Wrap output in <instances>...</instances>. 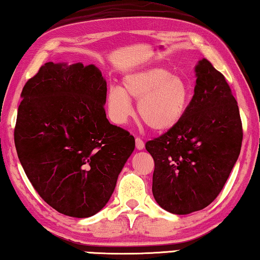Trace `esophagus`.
I'll list each match as a JSON object with an SVG mask.
<instances>
[{
	"label": "esophagus",
	"mask_w": 260,
	"mask_h": 260,
	"mask_svg": "<svg viewBox=\"0 0 260 260\" xmlns=\"http://www.w3.org/2000/svg\"><path fill=\"white\" fill-rule=\"evenodd\" d=\"M135 142H136V149L137 150H143V149H144V142H143L141 138L136 137V139H135Z\"/></svg>",
	"instance_id": "1"
}]
</instances>
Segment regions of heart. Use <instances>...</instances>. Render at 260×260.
Here are the masks:
<instances>
[{"instance_id":"b5f03b06","label":"heart","mask_w":260,"mask_h":260,"mask_svg":"<svg viewBox=\"0 0 260 260\" xmlns=\"http://www.w3.org/2000/svg\"><path fill=\"white\" fill-rule=\"evenodd\" d=\"M122 83L123 88L111 86L107 92L109 115L117 124L125 123L133 114L129 98L138 101L139 118L158 133L176 126L190 104L191 90L187 82L164 68L129 74Z\"/></svg>"}]
</instances>
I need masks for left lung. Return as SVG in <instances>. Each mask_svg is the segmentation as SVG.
Returning a JSON list of instances; mask_svg holds the SVG:
<instances>
[{
	"mask_svg": "<svg viewBox=\"0 0 260 260\" xmlns=\"http://www.w3.org/2000/svg\"><path fill=\"white\" fill-rule=\"evenodd\" d=\"M196 76L194 95L182 119L145 144L155 161L153 197L160 208L175 214L211 204L242 148L239 108L224 75L203 58Z\"/></svg>",
	"mask_w": 260,
	"mask_h": 260,
	"instance_id": "8db88e82",
	"label": "left lung"
}]
</instances>
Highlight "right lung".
<instances>
[{
  "label": "right lung",
  "instance_id": "right-lung-1",
  "mask_svg": "<svg viewBox=\"0 0 260 260\" xmlns=\"http://www.w3.org/2000/svg\"><path fill=\"white\" fill-rule=\"evenodd\" d=\"M14 139L28 179L66 216L102 210L135 138L105 115L107 82L95 66L48 62L21 93Z\"/></svg>",
  "mask_w": 260,
  "mask_h": 260
}]
</instances>
